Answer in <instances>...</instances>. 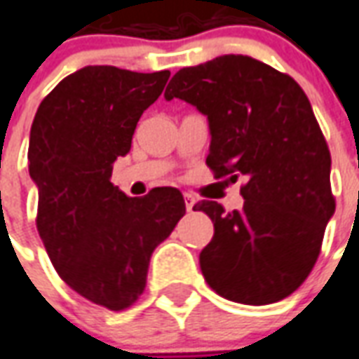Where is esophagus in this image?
Wrapping results in <instances>:
<instances>
[{
	"instance_id": "obj_1",
	"label": "esophagus",
	"mask_w": 359,
	"mask_h": 359,
	"mask_svg": "<svg viewBox=\"0 0 359 359\" xmlns=\"http://www.w3.org/2000/svg\"><path fill=\"white\" fill-rule=\"evenodd\" d=\"M184 197H185V208H187V212H191L197 201H195V197H193V195H189V193H185Z\"/></svg>"
}]
</instances>
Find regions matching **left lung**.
<instances>
[{"label": "left lung", "instance_id": "left-lung-1", "mask_svg": "<svg viewBox=\"0 0 359 359\" xmlns=\"http://www.w3.org/2000/svg\"><path fill=\"white\" fill-rule=\"evenodd\" d=\"M164 98L207 116L216 180L245 177L241 210L216 201L193 207L215 224L199 255L205 280L238 304L280 302L311 273L337 207L329 147L306 93L286 73L230 53L177 71Z\"/></svg>", "mask_w": 359, "mask_h": 359}]
</instances>
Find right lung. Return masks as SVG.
Returning <instances> with one entry per match:
<instances>
[{
	"mask_svg": "<svg viewBox=\"0 0 359 359\" xmlns=\"http://www.w3.org/2000/svg\"><path fill=\"white\" fill-rule=\"evenodd\" d=\"M168 77L170 71L88 65L46 96L30 127L40 240L62 280L111 311L139 299L152 251L185 215L175 187L127 197L110 182L114 162L129 152L137 121Z\"/></svg>",
	"mask_w": 359,
	"mask_h": 359,
	"instance_id": "1",
	"label": "right lung"
}]
</instances>
